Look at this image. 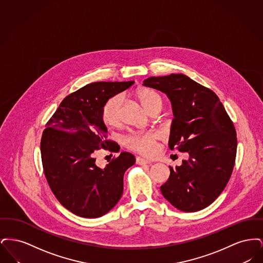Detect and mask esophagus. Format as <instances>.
<instances>
[{"label":"esophagus","instance_id":"34e87169","mask_svg":"<svg viewBox=\"0 0 263 263\" xmlns=\"http://www.w3.org/2000/svg\"><path fill=\"white\" fill-rule=\"evenodd\" d=\"M136 163H137L138 164H147V163H150V161H148V160H146V159H144V158L137 157V158H136Z\"/></svg>","mask_w":263,"mask_h":263}]
</instances>
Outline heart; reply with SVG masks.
<instances>
[{
  "label": "heart",
  "instance_id": "b5f03b06",
  "mask_svg": "<svg viewBox=\"0 0 263 263\" xmlns=\"http://www.w3.org/2000/svg\"><path fill=\"white\" fill-rule=\"evenodd\" d=\"M138 100L143 106L152 113L157 109H162L163 99L155 90L150 88L139 89L136 93ZM122 99L120 96L113 97L107 100L101 109V120L108 127H116L120 124ZM157 132L150 131L144 133H132L124 139L126 147L130 150L135 151L145 156H151L157 150V142L159 139Z\"/></svg>",
  "mask_w": 263,
  "mask_h": 263
}]
</instances>
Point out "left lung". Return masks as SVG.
<instances>
[{
  "mask_svg": "<svg viewBox=\"0 0 263 263\" xmlns=\"http://www.w3.org/2000/svg\"><path fill=\"white\" fill-rule=\"evenodd\" d=\"M143 86L164 92L172 102L168 147L187 152L161 186L163 197L183 212H196L217 199L236 161L237 133L224 105L210 88L183 74L151 77Z\"/></svg>",
  "mask_w": 263,
  "mask_h": 263,
  "instance_id": "8db88e82",
  "label": "left lung"
}]
</instances>
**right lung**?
<instances>
[{"instance_id": "right-lung-1", "label": "right lung", "mask_w": 263, "mask_h": 263, "mask_svg": "<svg viewBox=\"0 0 263 263\" xmlns=\"http://www.w3.org/2000/svg\"><path fill=\"white\" fill-rule=\"evenodd\" d=\"M133 84H88L66 97L46 123L40 143L44 175L55 197L77 216L100 217L122 196L123 176L135 163V157L122 152L100 168L95 152L114 151L116 143L107 140L101 109L110 98Z\"/></svg>"}]
</instances>
